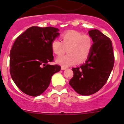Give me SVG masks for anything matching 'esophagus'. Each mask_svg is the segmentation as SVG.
<instances>
[{"label": "esophagus", "mask_w": 124, "mask_h": 124, "mask_svg": "<svg viewBox=\"0 0 124 124\" xmlns=\"http://www.w3.org/2000/svg\"><path fill=\"white\" fill-rule=\"evenodd\" d=\"M67 67H61V70H65L67 69Z\"/></svg>", "instance_id": "obj_1"}]
</instances>
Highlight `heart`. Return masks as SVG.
I'll list each match as a JSON object with an SVG mask.
<instances>
[{
    "label": "heart",
    "instance_id": "1",
    "mask_svg": "<svg viewBox=\"0 0 124 124\" xmlns=\"http://www.w3.org/2000/svg\"><path fill=\"white\" fill-rule=\"evenodd\" d=\"M61 41L54 39L51 42V48L57 56L63 54L67 49L68 54L59 56L56 62L64 67L76 63H83L88 59L91 53L92 41L87 35L76 31H68L62 33Z\"/></svg>",
    "mask_w": 124,
    "mask_h": 124
}]
</instances>
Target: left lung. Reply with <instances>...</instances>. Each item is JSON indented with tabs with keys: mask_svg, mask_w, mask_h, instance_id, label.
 Instances as JSON below:
<instances>
[{
	"mask_svg": "<svg viewBox=\"0 0 124 124\" xmlns=\"http://www.w3.org/2000/svg\"><path fill=\"white\" fill-rule=\"evenodd\" d=\"M93 44L91 53L85 63L72 68L70 86L78 93L90 95L100 90L106 84L113 70L115 56L112 41L97 29L89 31Z\"/></svg>",
	"mask_w": 124,
	"mask_h": 124,
	"instance_id": "obj_1",
	"label": "left lung"
}]
</instances>
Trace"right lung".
Returning <instances> with one entry per match:
<instances>
[{"label": "right lung", "instance_id": "right-lung-1", "mask_svg": "<svg viewBox=\"0 0 124 124\" xmlns=\"http://www.w3.org/2000/svg\"><path fill=\"white\" fill-rule=\"evenodd\" d=\"M53 27L32 26L18 36L10 51V74L17 87L26 94L37 97L43 93L52 76L61 70L51 65V42L59 35Z\"/></svg>", "mask_w": 124, "mask_h": 124}]
</instances>
